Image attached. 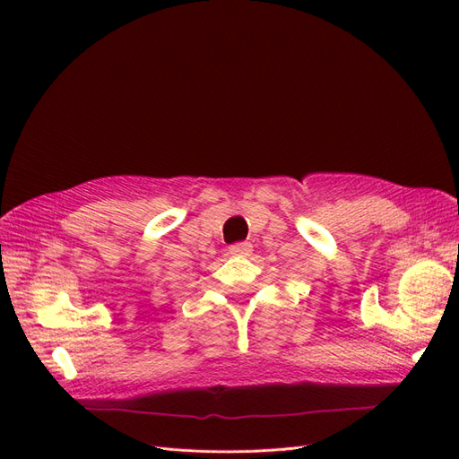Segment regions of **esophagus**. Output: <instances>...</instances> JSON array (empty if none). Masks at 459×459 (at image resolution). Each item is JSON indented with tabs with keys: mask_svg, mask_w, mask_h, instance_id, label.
<instances>
[{
	"mask_svg": "<svg viewBox=\"0 0 459 459\" xmlns=\"http://www.w3.org/2000/svg\"><path fill=\"white\" fill-rule=\"evenodd\" d=\"M251 251H253V245L247 243V241L235 243V245L230 247V255H233V256H248V255H251Z\"/></svg>",
	"mask_w": 459,
	"mask_h": 459,
	"instance_id": "34e87169",
	"label": "esophagus"
}]
</instances>
